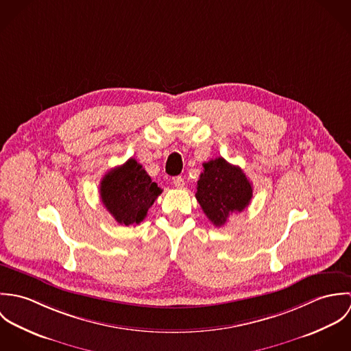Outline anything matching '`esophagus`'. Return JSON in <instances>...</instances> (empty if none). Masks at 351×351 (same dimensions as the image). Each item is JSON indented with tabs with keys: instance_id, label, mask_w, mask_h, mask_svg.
<instances>
[{
	"instance_id": "obj_1",
	"label": "esophagus",
	"mask_w": 351,
	"mask_h": 351,
	"mask_svg": "<svg viewBox=\"0 0 351 351\" xmlns=\"http://www.w3.org/2000/svg\"><path fill=\"white\" fill-rule=\"evenodd\" d=\"M173 184H174L176 188H184L185 181H184V178L181 176H177V177L173 178Z\"/></svg>"
}]
</instances>
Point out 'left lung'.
I'll return each instance as SVG.
<instances>
[{"mask_svg": "<svg viewBox=\"0 0 351 351\" xmlns=\"http://www.w3.org/2000/svg\"><path fill=\"white\" fill-rule=\"evenodd\" d=\"M202 166L196 199L206 217L216 227H221L230 215L242 212L250 204L252 186L239 166L228 163L221 156Z\"/></svg>", "mask_w": 351, "mask_h": 351, "instance_id": "left-lung-1", "label": "left lung"}]
</instances>
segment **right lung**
<instances>
[{
  "label": "right lung",
  "instance_id": "add662e5",
  "mask_svg": "<svg viewBox=\"0 0 351 351\" xmlns=\"http://www.w3.org/2000/svg\"><path fill=\"white\" fill-rule=\"evenodd\" d=\"M160 193L162 189L151 181L147 171L134 158L112 169L101 180V201L121 226H135L143 221Z\"/></svg>",
  "mask_w": 351,
  "mask_h": 351
}]
</instances>
